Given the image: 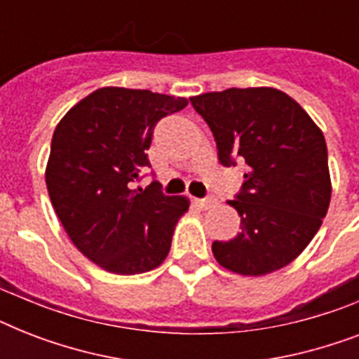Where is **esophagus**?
I'll use <instances>...</instances> for the list:
<instances>
[{
    "label": "esophagus",
    "mask_w": 359,
    "mask_h": 359,
    "mask_svg": "<svg viewBox=\"0 0 359 359\" xmlns=\"http://www.w3.org/2000/svg\"><path fill=\"white\" fill-rule=\"evenodd\" d=\"M216 203V199L214 197H205V199H196V205L199 208H203V210H207V208H210Z\"/></svg>",
    "instance_id": "1"
}]
</instances>
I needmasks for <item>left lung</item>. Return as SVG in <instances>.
I'll list each match as a JSON object with an SVG mask.
<instances>
[{"label": "left lung", "instance_id": "left-lung-1", "mask_svg": "<svg viewBox=\"0 0 359 359\" xmlns=\"http://www.w3.org/2000/svg\"><path fill=\"white\" fill-rule=\"evenodd\" d=\"M212 132L222 165L245 163L229 201L240 233L216 240V261L240 276H266L292 262L323 225L332 197L324 134L306 109L273 87L225 89L190 98Z\"/></svg>", "mask_w": 359, "mask_h": 359}]
</instances>
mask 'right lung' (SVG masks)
<instances>
[{
    "mask_svg": "<svg viewBox=\"0 0 359 359\" xmlns=\"http://www.w3.org/2000/svg\"><path fill=\"white\" fill-rule=\"evenodd\" d=\"M186 106V98L147 89L102 87L55 126L48 196L72 244L108 272H149L168 257L190 201L163 196L156 180L134 186L151 168L145 151L156 123Z\"/></svg>",
    "mask_w": 359,
    "mask_h": 359,
    "instance_id": "add662e5",
    "label": "right lung"
}]
</instances>
